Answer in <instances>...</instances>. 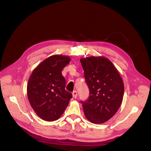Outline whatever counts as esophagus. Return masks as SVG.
Here are the masks:
<instances>
[{"mask_svg":"<svg viewBox=\"0 0 151 151\" xmlns=\"http://www.w3.org/2000/svg\"><path fill=\"white\" fill-rule=\"evenodd\" d=\"M72 96L74 98H76L77 97V92L76 91H74L72 92Z\"/></svg>","mask_w":151,"mask_h":151,"instance_id":"1","label":"esophagus"}]
</instances>
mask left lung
Masks as SVG:
<instances>
[{"label":"left lung","instance_id":"1","mask_svg":"<svg viewBox=\"0 0 151 151\" xmlns=\"http://www.w3.org/2000/svg\"><path fill=\"white\" fill-rule=\"evenodd\" d=\"M89 96L83 103L85 116L100 124L113 116L120 107L124 93L122 77L113 63L104 57H88L80 60Z\"/></svg>","mask_w":151,"mask_h":151}]
</instances>
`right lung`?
<instances>
[{
  "instance_id": "1",
  "label": "right lung",
  "mask_w": 151,
  "mask_h": 151,
  "mask_svg": "<svg viewBox=\"0 0 151 151\" xmlns=\"http://www.w3.org/2000/svg\"><path fill=\"white\" fill-rule=\"evenodd\" d=\"M70 61L68 56L54 55L36 67L29 77L27 95L32 108L47 122L58 120L68 106L72 94L66 91L62 71Z\"/></svg>"
}]
</instances>
